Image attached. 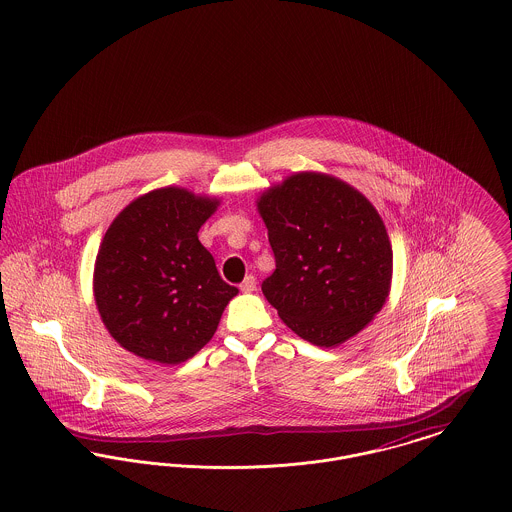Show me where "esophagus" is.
Here are the masks:
<instances>
[{
    "label": "esophagus",
    "instance_id": "1",
    "mask_svg": "<svg viewBox=\"0 0 512 512\" xmlns=\"http://www.w3.org/2000/svg\"><path fill=\"white\" fill-rule=\"evenodd\" d=\"M255 288H257V280H255V276H251V274H249V276H245V278H243V282L240 284L241 292H243V294H251Z\"/></svg>",
    "mask_w": 512,
    "mask_h": 512
}]
</instances>
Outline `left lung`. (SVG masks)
<instances>
[{
    "instance_id": "obj_1",
    "label": "left lung",
    "mask_w": 512,
    "mask_h": 512,
    "mask_svg": "<svg viewBox=\"0 0 512 512\" xmlns=\"http://www.w3.org/2000/svg\"><path fill=\"white\" fill-rule=\"evenodd\" d=\"M276 269L261 290L303 340L332 348L381 311L392 247L377 209L346 181L298 172L257 199Z\"/></svg>"
}]
</instances>
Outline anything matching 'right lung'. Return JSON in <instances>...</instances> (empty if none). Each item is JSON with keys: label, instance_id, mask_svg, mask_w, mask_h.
Segmentation results:
<instances>
[{"label": "right lung", "instance_id": "right-lung-1", "mask_svg": "<svg viewBox=\"0 0 512 512\" xmlns=\"http://www.w3.org/2000/svg\"><path fill=\"white\" fill-rule=\"evenodd\" d=\"M218 205L185 187H160L131 201L106 230L92 290L104 327L127 352L176 365L216 332L238 296L197 236Z\"/></svg>", "mask_w": 512, "mask_h": 512}]
</instances>
